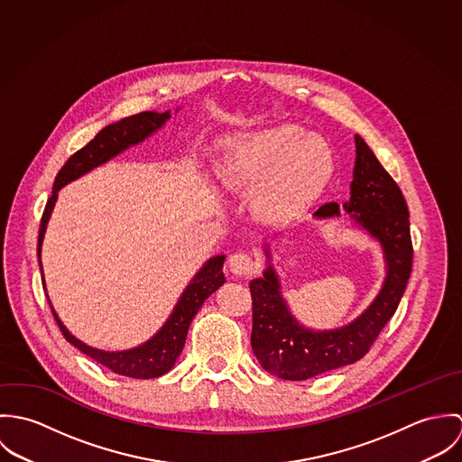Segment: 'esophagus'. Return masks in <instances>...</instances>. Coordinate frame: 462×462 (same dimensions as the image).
<instances>
[{
  "mask_svg": "<svg viewBox=\"0 0 462 462\" xmlns=\"http://www.w3.org/2000/svg\"><path fill=\"white\" fill-rule=\"evenodd\" d=\"M227 266L235 275H251L256 270V262L247 253H235L229 256Z\"/></svg>",
  "mask_w": 462,
  "mask_h": 462,
  "instance_id": "1",
  "label": "esophagus"
}]
</instances>
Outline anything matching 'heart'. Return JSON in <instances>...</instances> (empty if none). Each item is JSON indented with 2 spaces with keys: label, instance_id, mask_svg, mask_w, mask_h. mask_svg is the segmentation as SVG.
<instances>
[{
  "label": "heart",
  "instance_id": "heart-1",
  "mask_svg": "<svg viewBox=\"0 0 462 462\" xmlns=\"http://www.w3.org/2000/svg\"><path fill=\"white\" fill-rule=\"evenodd\" d=\"M329 142L299 126H275L235 138L222 162V180L240 190L263 187L258 208L270 217L300 209L329 181Z\"/></svg>",
  "mask_w": 462,
  "mask_h": 462
}]
</instances>
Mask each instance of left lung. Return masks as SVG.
<instances>
[{"label":"left lung","mask_w":462,"mask_h":462,"mask_svg":"<svg viewBox=\"0 0 462 462\" xmlns=\"http://www.w3.org/2000/svg\"><path fill=\"white\" fill-rule=\"evenodd\" d=\"M354 138L356 165L350 199L343 206L328 202L313 217L332 218L341 217L339 209L346 211L356 226L381 244L386 277L372 304L350 324L337 329H308L288 308L279 275L270 263L268 245H264L268 264L263 277L249 282L253 295L251 345L260 365L279 379L306 381L359 361L395 315L411 275L412 242L405 199L366 142L359 134Z\"/></svg>","instance_id":"obj_1"}]
</instances>
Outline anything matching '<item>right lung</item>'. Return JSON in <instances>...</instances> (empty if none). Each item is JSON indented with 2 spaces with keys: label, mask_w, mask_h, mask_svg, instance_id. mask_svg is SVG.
I'll list each match as a JSON object with an SVG mask.
<instances>
[{
  "label": "right lung",
  "mask_w": 462,
  "mask_h": 462,
  "mask_svg": "<svg viewBox=\"0 0 462 462\" xmlns=\"http://www.w3.org/2000/svg\"><path fill=\"white\" fill-rule=\"evenodd\" d=\"M169 119H171V112H163V114L142 112V114H136L132 117H126L119 123H114V125L103 128L85 147H81L78 152H74L67 160L66 165L60 169V172L55 178L53 194L46 204V209H44L42 220H41V231H39L41 270H42V262H41L42 240H44V233H46L51 211H53L55 202L59 198V190L62 187H66L67 183L81 178L83 174L90 172L92 169L116 158L117 154L130 149L132 145L143 142L147 136H151L152 133L163 128V125ZM224 260H226V256L218 254V256L209 258L206 263L202 264V268H199L194 279L189 282V286L181 293V297H180L178 304L174 306L167 322L145 343H142L134 348H128V350L108 352V350H99V348H94V346L83 343L81 339H78L76 336H72L67 330L62 320L59 319L57 311L53 310L51 300H50V306H51L53 317L62 330V334L66 336L67 341L70 345H74L78 350H81L88 357L96 359L99 365L106 366L114 374L126 375L133 379H154V377L165 375L174 366L178 356L181 354V350L185 346L187 332H189L194 317L198 315L199 308L215 290H218L226 282V277L222 272ZM42 277H44V273H42ZM42 284L46 288L44 279H42Z\"/></svg>",
  "instance_id": "add662e5"
}]
</instances>
